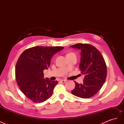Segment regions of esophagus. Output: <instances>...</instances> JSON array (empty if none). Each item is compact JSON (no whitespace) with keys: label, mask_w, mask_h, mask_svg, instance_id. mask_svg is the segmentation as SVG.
Listing matches in <instances>:
<instances>
[{"label":"esophagus","mask_w":124,"mask_h":124,"mask_svg":"<svg viewBox=\"0 0 124 124\" xmlns=\"http://www.w3.org/2000/svg\"><path fill=\"white\" fill-rule=\"evenodd\" d=\"M66 81H66V80H61V81H60V82H61L62 83H63V84L66 83Z\"/></svg>","instance_id":"1"}]
</instances>
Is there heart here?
<instances>
[{
    "label": "heart",
    "mask_w": 124,
    "mask_h": 124,
    "mask_svg": "<svg viewBox=\"0 0 124 124\" xmlns=\"http://www.w3.org/2000/svg\"><path fill=\"white\" fill-rule=\"evenodd\" d=\"M73 54V53H70V54Z\"/></svg>",
    "instance_id": "heart-1"
}]
</instances>
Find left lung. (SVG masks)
<instances>
[{
	"mask_svg": "<svg viewBox=\"0 0 124 124\" xmlns=\"http://www.w3.org/2000/svg\"><path fill=\"white\" fill-rule=\"evenodd\" d=\"M70 47L81 50L79 68L81 73L85 74L83 83L75 82L76 86L71 93L80 98H91L99 91L106 81L107 69L104 59L100 52L91 44L78 43Z\"/></svg>",
	"mask_w": 124,
	"mask_h": 124,
	"instance_id": "1",
	"label": "left lung"
}]
</instances>
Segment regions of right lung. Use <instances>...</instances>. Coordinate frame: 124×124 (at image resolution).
<instances>
[{
	"mask_svg": "<svg viewBox=\"0 0 124 124\" xmlns=\"http://www.w3.org/2000/svg\"><path fill=\"white\" fill-rule=\"evenodd\" d=\"M62 46H35L24 51L16 66V78L21 92L36 103L44 102L52 96L57 81L44 78L43 70L50 66L53 56Z\"/></svg>",
	"mask_w": 124,
	"mask_h": 124,
	"instance_id": "obj_1",
	"label": "right lung"
}]
</instances>
